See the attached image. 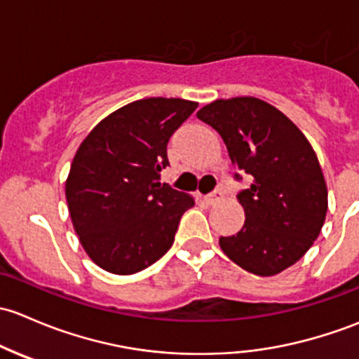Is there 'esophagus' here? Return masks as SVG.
Masks as SVG:
<instances>
[{"label":"esophagus","instance_id":"obj_1","mask_svg":"<svg viewBox=\"0 0 359 359\" xmlns=\"http://www.w3.org/2000/svg\"><path fill=\"white\" fill-rule=\"evenodd\" d=\"M221 198H223V191L216 190V191H210V194L204 195V201L207 204H216V202H219Z\"/></svg>","mask_w":359,"mask_h":359}]
</instances>
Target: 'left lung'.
Wrapping results in <instances>:
<instances>
[{
	"label": "left lung",
	"instance_id": "8db88e82",
	"mask_svg": "<svg viewBox=\"0 0 359 359\" xmlns=\"http://www.w3.org/2000/svg\"><path fill=\"white\" fill-rule=\"evenodd\" d=\"M197 117L219 133L231 164L252 176L236 195L245 223L236 235L221 236L223 252L259 276L295 264L320 235L328 209L311 143L285 114L254 97L216 100Z\"/></svg>",
	"mask_w": 359,
	"mask_h": 359
}]
</instances>
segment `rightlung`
<instances>
[{
	"instance_id": "add662e5",
	"label": "right lung",
	"mask_w": 359,
	"mask_h": 359,
	"mask_svg": "<svg viewBox=\"0 0 359 359\" xmlns=\"http://www.w3.org/2000/svg\"><path fill=\"white\" fill-rule=\"evenodd\" d=\"M183 98H143L102 119L83 140L65 181L70 219L95 264L133 275L175 242L191 195L162 184L168 142L197 109Z\"/></svg>"
}]
</instances>
